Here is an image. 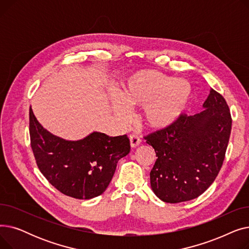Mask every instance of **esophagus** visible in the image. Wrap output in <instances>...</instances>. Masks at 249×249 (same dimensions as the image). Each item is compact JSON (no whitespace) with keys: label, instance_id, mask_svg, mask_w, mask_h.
Wrapping results in <instances>:
<instances>
[{"label":"esophagus","instance_id":"34e87169","mask_svg":"<svg viewBox=\"0 0 249 249\" xmlns=\"http://www.w3.org/2000/svg\"><path fill=\"white\" fill-rule=\"evenodd\" d=\"M129 142H130V146H131L132 148H135V147H137L140 144L141 140L136 135H130L129 136Z\"/></svg>","mask_w":249,"mask_h":249}]
</instances>
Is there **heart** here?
<instances>
[{
  "mask_svg": "<svg viewBox=\"0 0 249 249\" xmlns=\"http://www.w3.org/2000/svg\"><path fill=\"white\" fill-rule=\"evenodd\" d=\"M192 97V86L184 78L165 75L153 70L133 73L122 84L119 96H112L114 112L128 114L127 106L143 107L141 117L151 129L174 125L185 112Z\"/></svg>",
  "mask_w": 249,
  "mask_h": 249,
  "instance_id": "1",
  "label": "heart"
}]
</instances>
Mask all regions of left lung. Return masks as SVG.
Segmentation results:
<instances>
[{"instance_id":"8db88e82","label":"left lung","mask_w":249,"mask_h":249,"mask_svg":"<svg viewBox=\"0 0 249 249\" xmlns=\"http://www.w3.org/2000/svg\"><path fill=\"white\" fill-rule=\"evenodd\" d=\"M203 109L194 116H180L174 125L145 138L158 156L150 186L165 203L198 198L213 184L223 163L232 125L228 105L211 89Z\"/></svg>"}]
</instances>
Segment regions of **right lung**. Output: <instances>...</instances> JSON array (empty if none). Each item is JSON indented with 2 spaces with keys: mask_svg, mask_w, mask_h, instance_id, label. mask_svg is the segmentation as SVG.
<instances>
[{
  "mask_svg": "<svg viewBox=\"0 0 249 249\" xmlns=\"http://www.w3.org/2000/svg\"><path fill=\"white\" fill-rule=\"evenodd\" d=\"M31 147L46 179L69 197L88 200L102 195L112 180L120 159L130 151L126 135L110 137L94 131L80 140L50 133L29 109Z\"/></svg>",
  "mask_w": 249,
  "mask_h": 249,
  "instance_id": "right-lung-1",
  "label": "right lung"
}]
</instances>
